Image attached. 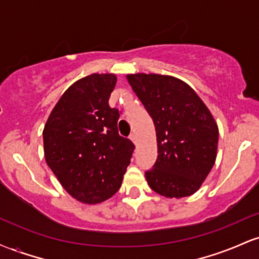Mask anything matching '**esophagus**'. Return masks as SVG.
I'll list each match as a JSON object with an SVG mask.
<instances>
[{"label":"esophagus","instance_id":"34e87169","mask_svg":"<svg viewBox=\"0 0 259 259\" xmlns=\"http://www.w3.org/2000/svg\"><path fill=\"white\" fill-rule=\"evenodd\" d=\"M130 140H132L134 144H136V142H138V136H136L135 133H133L132 135H130Z\"/></svg>","mask_w":259,"mask_h":259}]
</instances>
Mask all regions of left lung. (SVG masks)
<instances>
[{
	"mask_svg": "<svg viewBox=\"0 0 259 259\" xmlns=\"http://www.w3.org/2000/svg\"><path fill=\"white\" fill-rule=\"evenodd\" d=\"M134 92L153 119L158 157L145 173L157 194L181 198L195 194L214 165L218 125L186 82L159 74H130Z\"/></svg>",
	"mask_w": 259,
	"mask_h": 259,
	"instance_id": "left-lung-1",
	"label": "left lung"
}]
</instances>
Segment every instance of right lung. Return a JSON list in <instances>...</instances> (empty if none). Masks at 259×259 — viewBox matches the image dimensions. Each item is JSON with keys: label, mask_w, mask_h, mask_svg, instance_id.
I'll use <instances>...</instances> for the list:
<instances>
[{"label": "right lung", "mask_w": 259, "mask_h": 259, "mask_svg": "<svg viewBox=\"0 0 259 259\" xmlns=\"http://www.w3.org/2000/svg\"><path fill=\"white\" fill-rule=\"evenodd\" d=\"M115 84L114 74H91L74 82L42 133L47 165L82 203H100L120 189L135 148L119 135V111L108 105Z\"/></svg>", "instance_id": "1"}]
</instances>
